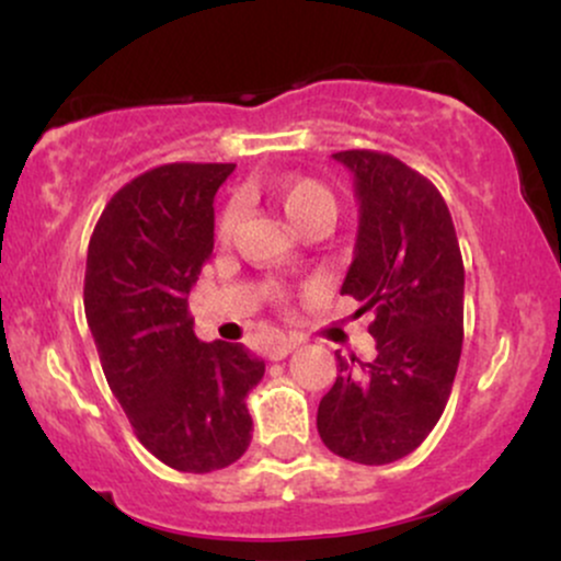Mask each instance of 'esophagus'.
<instances>
[{
    "label": "esophagus",
    "mask_w": 561,
    "mask_h": 561,
    "mask_svg": "<svg viewBox=\"0 0 561 561\" xmlns=\"http://www.w3.org/2000/svg\"><path fill=\"white\" fill-rule=\"evenodd\" d=\"M295 345H298V340H295V337L276 340V343L272 345V351H268V358H272V362H282V358H285L287 353L295 351Z\"/></svg>",
    "instance_id": "1"
}]
</instances>
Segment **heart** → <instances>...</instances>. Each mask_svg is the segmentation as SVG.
<instances>
[{"mask_svg": "<svg viewBox=\"0 0 561 561\" xmlns=\"http://www.w3.org/2000/svg\"><path fill=\"white\" fill-rule=\"evenodd\" d=\"M274 197L279 199V205L285 208V214L295 227H306L308 221L319 216L334 218V210H337V203H334L332 190L324 182L311 176H289L282 179V182L274 184ZM237 221H240V205L229 203L227 208L218 216V242H229L231 234H234ZM274 298H282V289L272 285Z\"/></svg>", "mask_w": 561, "mask_h": 561, "instance_id": "obj_1", "label": "heart"}]
</instances>
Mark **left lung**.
Here are the masks:
<instances>
[{"label": "left lung", "mask_w": 561, "mask_h": 561, "mask_svg": "<svg viewBox=\"0 0 561 561\" xmlns=\"http://www.w3.org/2000/svg\"><path fill=\"white\" fill-rule=\"evenodd\" d=\"M353 173L358 237L340 293L362 311L377 340L375 362L337 356V379L321 398L324 446L358 465L403 459L433 433L446 409L465 340V263L437 186L403 160L343 150Z\"/></svg>", "instance_id": "left-lung-1"}]
</instances>
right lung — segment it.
Segmentation results:
<instances>
[{"label": "right lung", "mask_w": 561, "mask_h": 561, "mask_svg": "<svg viewBox=\"0 0 561 561\" xmlns=\"http://www.w3.org/2000/svg\"><path fill=\"white\" fill-rule=\"evenodd\" d=\"M234 163H165L121 186L92 231L83 311L134 435L179 472L229 467L250 446L244 396L266 364L199 343L192 285L214 250V197Z\"/></svg>", "instance_id": "obj_1"}]
</instances>
